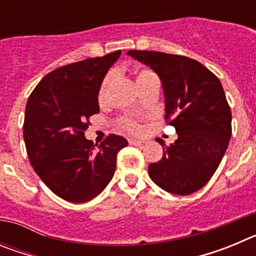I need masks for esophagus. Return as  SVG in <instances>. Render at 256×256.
Wrapping results in <instances>:
<instances>
[{"instance_id":"1","label":"esophagus","mask_w":256,"mask_h":256,"mask_svg":"<svg viewBox=\"0 0 256 256\" xmlns=\"http://www.w3.org/2000/svg\"><path fill=\"white\" fill-rule=\"evenodd\" d=\"M130 144H134V146H144V142L138 141V140H130Z\"/></svg>"}]
</instances>
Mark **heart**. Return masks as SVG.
I'll use <instances>...</instances> for the list:
<instances>
[{"label":"heart","instance_id":"heart-1","mask_svg":"<svg viewBox=\"0 0 256 256\" xmlns=\"http://www.w3.org/2000/svg\"><path fill=\"white\" fill-rule=\"evenodd\" d=\"M154 76H155V74H154L152 72H150V70H148V69H142V70H140L138 73H137L136 80H137V84H138V83L144 82V80H148V79H150V78H154ZM108 83H110V76H106V78L102 80V83H101L100 91H98V98H100V100H102L104 97H105ZM123 124L126 130H130V132H138L140 130V126H137L134 122L130 120V119H126V120L123 122Z\"/></svg>","mask_w":256,"mask_h":256}]
</instances>
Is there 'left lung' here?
<instances>
[{"label": "left lung", "mask_w": 256, "mask_h": 256, "mask_svg": "<svg viewBox=\"0 0 256 256\" xmlns=\"http://www.w3.org/2000/svg\"><path fill=\"white\" fill-rule=\"evenodd\" d=\"M159 76L165 119L178 138L162 158L148 165V176L173 195H190L204 187L220 164L232 134V115L222 83L194 58L158 51H128Z\"/></svg>", "instance_id": "obj_1"}]
</instances>
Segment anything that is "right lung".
<instances>
[{
  "mask_svg": "<svg viewBox=\"0 0 256 256\" xmlns=\"http://www.w3.org/2000/svg\"><path fill=\"white\" fill-rule=\"evenodd\" d=\"M122 51L65 65L47 74L29 96L22 134L29 162L55 195L87 202L112 180L116 155L128 146L110 134L100 146L84 137L88 118L100 112L98 91Z\"/></svg>",
  "mask_w": 256,
  "mask_h": 256,
  "instance_id": "1",
  "label": "right lung"
}]
</instances>
